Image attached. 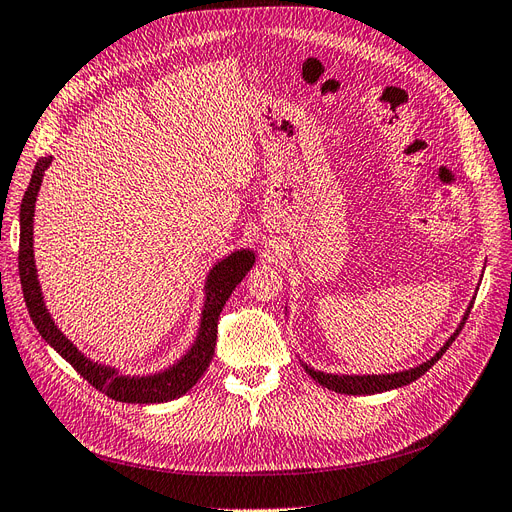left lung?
Listing matches in <instances>:
<instances>
[{
  "label": "left lung",
  "mask_w": 512,
  "mask_h": 512,
  "mask_svg": "<svg viewBox=\"0 0 512 512\" xmlns=\"http://www.w3.org/2000/svg\"><path fill=\"white\" fill-rule=\"evenodd\" d=\"M474 304V302H472ZM470 304V308H472ZM468 308V312H470ZM468 312L464 315V321L459 323V327L455 329V334L444 342L442 349L432 357L423 361V364H419L417 368H410V370H404V372H393V374H364V376H349V374H327V372H317L312 370L308 366L306 372L315 378V381L327 389H332L336 393H346V395H370V393H383V391H389V389H398V387H404V385H410L412 381H417L419 376H423L427 370H430L436 361L447 353V349L451 346V342L459 336L461 327H464L466 319H468Z\"/></svg>",
  "instance_id": "obj_1"
}]
</instances>
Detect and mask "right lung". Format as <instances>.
<instances>
[{
	"label": "right lung",
	"instance_id": "add662e5",
	"mask_svg": "<svg viewBox=\"0 0 512 512\" xmlns=\"http://www.w3.org/2000/svg\"><path fill=\"white\" fill-rule=\"evenodd\" d=\"M53 157L38 159L34 174H31L29 187L23 195L21 202V240H19V274H21V287L23 298L29 310V317L34 321L40 336L53 346V349L68 361V364L89 381L95 389L106 393L108 398L127 404H157V402H170L174 398L185 395L200 378L204 376L206 368L210 366V359L214 355V346H217V323L219 315L229 300V295L238 287L240 280L246 276L255 263L253 251H236L223 261H219L208 274L206 280V302L202 310V323L200 332L189 353L174 364L172 368L163 370L153 376H123L114 368L95 364L87 359L76 346L65 338L55 321L48 315V310L42 300V291L38 285L36 263H34V208L36 197L42 185V176L46 168L51 166Z\"/></svg>",
	"mask_w": 512,
	"mask_h": 512
}]
</instances>
